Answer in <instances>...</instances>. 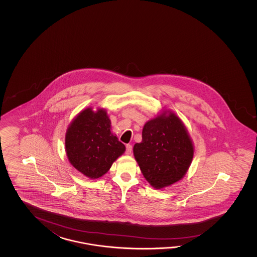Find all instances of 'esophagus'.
<instances>
[{
  "label": "esophagus",
  "mask_w": 257,
  "mask_h": 257,
  "mask_svg": "<svg viewBox=\"0 0 257 257\" xmlns=\"http://www.w3.org/2000/svg\"><path fill=\"white\" fill-rule=\"evenodd\" d=\"M132 153V146L131 144H126V154L130 155Z\"/></svg>",
  "instance_id": "34e87169"
}]
</instances>
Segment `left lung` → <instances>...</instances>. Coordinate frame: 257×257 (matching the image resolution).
<instances>
[{
    "instance_id": "obj_1",
    "label": "left lung",
    "mask_w": 257,
    "mask_h": 257,
    "mask_svg": "<svg viewBox=\"0 0 257 257\" xmlns=\"http://www.w3.org/2000/svg\"><path fill=\"white\" fill-rule=\"evenodd\" d=\"M134 157L150 185L162 189L181 180L194 156V145L183 121L164 110L146 122L142 141L133 147Z\"/></svg>"
}]
</instances>
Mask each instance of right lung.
Returning <instances> with one entry per match:
<instances>
[{
    "label": "right lung",
    "mask_w": 257,
    "mask_h": 257,
    "mask_svg": "<svg viewBox=\"0 0 257 257\" xmlns=\"http://www.w3.org/2000/svg\"><path fill=\"white\" fill-rule=\"evenodd\" d=\"M111 121L104 108L87 107L71 121L65 135L66 154L71 165L90 179L108 172L126 147L111 132Z\"/></svg>",
    "instance_id": "1"
}]
</instances>
